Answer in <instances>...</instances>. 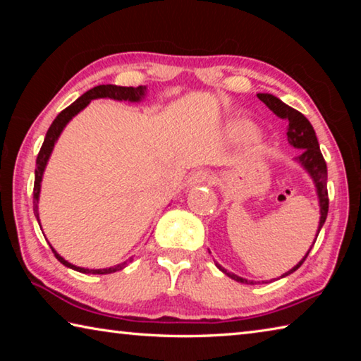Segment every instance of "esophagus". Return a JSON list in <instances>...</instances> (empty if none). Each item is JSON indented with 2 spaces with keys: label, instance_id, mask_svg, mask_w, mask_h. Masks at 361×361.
<instances>
[{
  "label": "esophagus",
  "instance_id": "1",
  "mask_svg": "<svg viewBox=\"0 0 361 361\" xmlns=\"http://www.w3.org/2000/svg\"><path fill=\"white\" fill-rule=\"evenodd\" d=\"M213 176L207 172V170H195V172L191 173L188 180V185L189 186H197V185H202L205 181H212Z\"/></svg>",
  "mask_w": 361,
  "mask_h": 361
}]
</instances>
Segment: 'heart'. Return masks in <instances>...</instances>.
Segmentation results:
<instances>
[{"label": "heart", "instance_id": "1", "mask_svg": "<svg viewBox=\"0 0 361 361\" xmlns=\"http://www.w3.org/2000/svg\"><path fill=\"white\" fill-rule=\"evenodd\" d=\"M229 130L234 137H247L253 132V127L247 122H232Z\"/></svg>", "mask_w": 361, "mask_h": 361}]
</instances>
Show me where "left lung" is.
I'll use <instances>...</instances> for the list:
<instances>
[{"mask_svg": "<svg viewBox=\"0 0 361 361\" xmlns=\"http://www.w3.org/2000/svg\"><path fill=\"white\" fill-rule=\"evenodd\" d=\"M258 99L262 103H264V105L269 109H271L274 114L279 116V118L288 121V132H286V137H288V143L293 146V148L299 149V154L295 157V161L305 170V172L310 175V178L314 180V185L317 188V195H319V205H320V223H319V229H317V235H315V240H317L322 226L325 224V219H326V215H328L329 200H328V189H326V180H328L326 162L322 156L319 140H317L314 127L302 113H299L298 109L288 106L286 103H283L282 100L277 99L276 95L258 94ZM315 240H314V243H315ZM314 243H312V247H314ZM312 247L309 248V252L312 250ZM309 252L305 253L304 258L299 261L295 267L290 269L288 272H285L282 277L290 276V274L295 272L296 269L301 267V264L305 261V258H307ZM215 264H216L219 271L224 272L228 277L234 279L235 282L247 283V285L255 283L253 280L242 279L239 276H235V274L228 272L223 266H219L216 261H215Z\"/></svg>", "mask_w": 361, "mask_h": 361, "instance_id": "left-lung-1", "label": "left lung"}]
</instances>
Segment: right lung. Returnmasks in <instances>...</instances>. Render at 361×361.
<instances>
[{
    "label": "right lung",
    "instance_id": "right-lung-1",
    "mask_svg": "<svg viewBox=\"0 0 361 361\" xmlns=\"http://www.w3.org/2000/svg\"><path fill=\"white\" fill-rule=\"evenodd\" d=\"M146 95V85H138V87H122V85H113V84H102V85H97V87L87 90V92L82 94L81 97L76 102H73L68 108H65L62 113H60L54 122L49 127V130L46 133V138H44V143H42L41 149H39V154L36 157V169H35V188H33V212H35V216L38 219L39 223V213H38V200H39V191H41V181H42V175H44V169L47 166V161L49 157H51V152L54 149V145L60 137V133L65 129V126L68 124V122L75 118V116L82 111V109L89 105L90 102L95 100V99H113V100H119V102H142V99H145ZM41 228V224H39ZM52 248V247H51ZM54 255H56V258L62 262L63 266L70 267V269H75L78 272H82V274H100V276H105V274H113V272H118L121 269H124L129 262L133 261V258H129L124 262H121L118 266H113V267H106V269H85V267H78L75 264H71L66 259H63L62 256H60L56 250L52 248Z\"/></svg>",
    "mask_w": 361,
    "mask_h": 361
}]
</instances>
